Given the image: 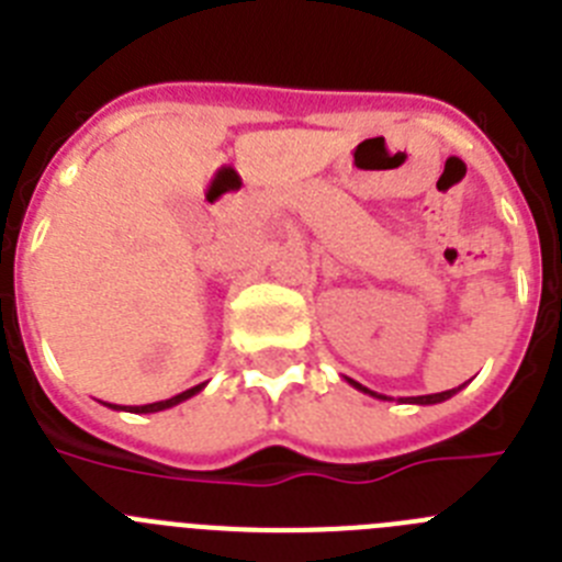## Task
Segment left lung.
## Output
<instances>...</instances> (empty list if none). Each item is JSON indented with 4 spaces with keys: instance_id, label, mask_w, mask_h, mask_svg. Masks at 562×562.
I'll use <instances>...</instances> for the list:
<instances>
[{
    "instance_id": "left-lung-1",
    "label": "left lung",
    "mask_w": 562,
    "mask_h": 562,
    "mask_svg": "<svg viewBox=\"0 0 562 562\" xmlns=\"http://www.w3.org/2000/svg\"><path fill=\"white\" fill-rule=\"evenodd\" d=\"M349 385H355V389H357V391H362V394L374 396V400H391V396H385V394H376V391L366 389V385H360V382H355V380H349ZM464 385H467V382H464ZM464 385H459V389H450V391H441V394H425V396H400V402H408V405H436V402H445V400H450V396H453V394H459V391L464 389Z\"/></svg>"
}]
</instances>
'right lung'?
Returning <instances> with one entry per match:
<instances>
[{"label": "right lung", "instance_id": "add662e5", "mask_svg": "<svg viewBox=\"0 0 562 562\" xmlns=\"http://www.w3.org/2000/svg\"><path fill=\"white\" fill-rule=\"evenodd\" d=\"M202 389H205V382H202V385H193V389H188V391H182V394L171 396V400L151 402V405H114V411H128V414H157V411L173 408V405H180V402L191 400V396L200 394ZM109 408H112V405H109Z\"/></svg>", "mask_w": 562, "mask_h": 562}]
</instances>
